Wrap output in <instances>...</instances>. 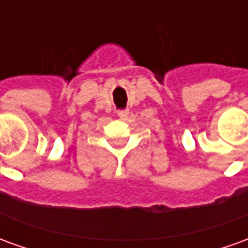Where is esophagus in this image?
<instances>
[{"mask_svg": "<svg viewBox=\"0 0 248 248\" xmlns=\"http://www.w3.org/2000/svg\"><path fill=\"white\" fill-rule=\"evenodd\" d=\"M118 115L121 118H126V117L129 115V110H119Z\"/></svg>", "mask_w": 248, "mask_h": 248, "instance_id": "1", "label": "esophagus"}]
</instances>
